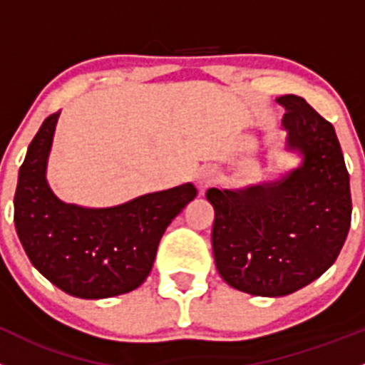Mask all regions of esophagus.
I'll return each instance as SVG.
<instances>
[{
  "instance_id": "34e87169",
  "label": "esophagus",
  "mask_w": 365,
  "mask_h": 365,
  "mask_svg": "<svg viewBox=\"0 0 365 365\" xmlns=\"http://www.w3.org/2000/svg\"><path fill=\"white\" fill-rule=\"evenodd\" d=\"M215 180H217V173L212 171V169H207V171H203L197 176V185H200V189H207L212 183H215Z\"/></svg>"
}]
</instances>
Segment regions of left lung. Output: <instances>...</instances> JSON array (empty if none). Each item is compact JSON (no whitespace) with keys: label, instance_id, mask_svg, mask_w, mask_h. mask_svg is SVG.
Instances as JSON below:
<instances>
[{"label":"left lung","instance_id":"8db88e82","mask_svg":"<svg viewBox=\"0 0 365 365\" xmlns=\"http://www.w3.org/2000/svg\"><path fill=\"white\" fill-rule=\"evenodd\" d=\"M287 148L303 164L272 183L208 189L214 207L215 267L233 289L291 294L319 278L342 250L351 225V192L335 128L303 98H278Z\"/></svg>","mask_w":365,"mask_h":365}]
</instances>
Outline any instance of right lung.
Instances as JSON below:
<instances>
[{"label": "right lung", "instance_id": "add662e5", "mask_svg": "<svg viewBox=\"0 0 365 365\" xmlns=\"http://www.w3.org/2000/svg\"><path fill=\"white\" fill-rule=\"evenodd\" d=\"M58 112L42 123L19 169L14 222L34 267L63 292L112 298L139 287L153 267L169 222L194 200L192 183L146 194L112 208L60 201L46 182Z\"/></svg>", "mask_w": 365, "mask_h": 365}]
</instances>
